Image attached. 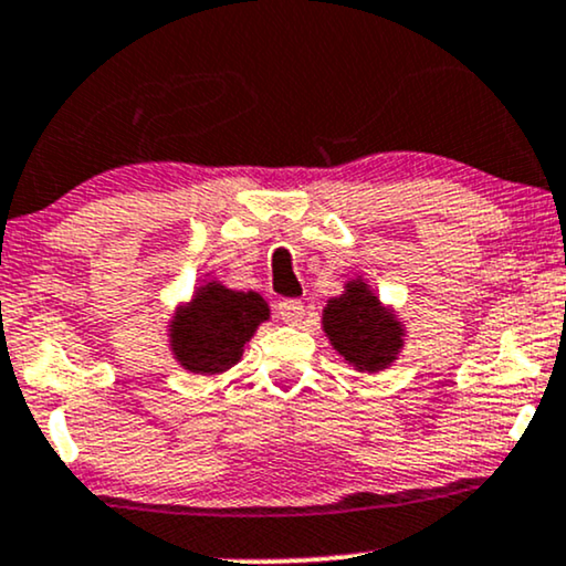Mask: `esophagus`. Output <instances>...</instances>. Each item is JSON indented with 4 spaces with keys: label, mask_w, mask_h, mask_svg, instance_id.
Returning <instances> with one entry per match:
<instances>
[{
    "label": "esophagus",
    "mask_w": 566,
    "mask_h": 566,
    "mask_svg": "<svg viewBox=\"0 0 566 566\" xmlns=\"http://www.w3.org/2000/svg\"><path fill=\"white\" fill-rule=\"evenodd\" d=\"M276 316L282 318L284 324L295 326V324H300V321H303V316H305V305L300 303V300H282V303L276 305Z\"/></svg>",
    "instance_id": "esophagus-1"
}]
</instances>
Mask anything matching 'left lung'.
Here are the masks:
<instances>
[{"instance_id":"8db88e82","label":"left lung","mask_w":566,"mask_h":566,"mask_svg":"<svg viewBox=\"0 0 566 566\" xmlns=\"http://www.w3.org/2000/svg\"><path fill=\"white\" fill-rule=\"evenodd\" d=\"M324 332L349 366L368 374L389 368L405 345L402 321L395 316V311L381 305L363 279L347 282L345 295L328 300L324 307Z\"/></svg>"}]
</instances>
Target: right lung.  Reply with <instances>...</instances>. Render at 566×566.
I'll use <instances>...</instances> for the list:
<instances>
[{"instance_id":"right-lung-1","label":"right lung","mask_w":566,"mask_h":566,"mask_svg":"<svg viewBox=\"0 0 566 566\" xmlns=\"http://www.w3.org/2000/svg\"><path fill=\"white\" fill-rule=\"evenodd\" d=\"M266 318L269 305L259 292L206 282L169 321L171 355L190 374H224L240 360L250 336Z\"/></svg>"}]
</instances>
